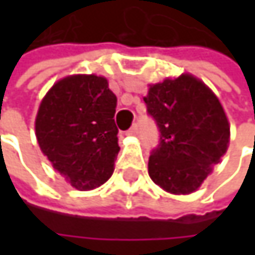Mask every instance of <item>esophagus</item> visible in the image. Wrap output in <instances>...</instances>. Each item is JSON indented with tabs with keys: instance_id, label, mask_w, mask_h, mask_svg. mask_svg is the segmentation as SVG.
Returning a JSON list of instances; mask_svg holds the SVG:
<instances>
[{
	"instance_id": "obj_1",
	"label": "esophagus",
	"mask_w": 255,
	"mask_h": 255,
	"mask_svg": "<svg viewBox=\"0 0 255 255\" xmlns=\"http://www.w3.org/2000/svg\"><path fill=\"white\" fill-rule=\"evenodd\" d=\"M127 134H129V135H135V134H138V127H137V124H134L132 127L129 128L127 131Z\"/></svg>"
}]
</instances>
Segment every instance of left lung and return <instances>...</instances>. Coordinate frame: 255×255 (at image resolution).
<instances>
[{
  "instance_id": "8db88e82",
  "label": "left lung",
  "mask_w": 255,
  "mask_h": 255,
  "mask_svg": "<svg viewBox=\"0 0 255 255\" xmlns=\"http://www.w3.org/2000/svg\"><path fill=\"white\" fill-rule=\"evenodd\" d=\"M143 100L159 131L149 176L170 193L195 192L229 144V123L219 99L199 79L181 75L152 85Z\"/></svg>"
}]
</instances>
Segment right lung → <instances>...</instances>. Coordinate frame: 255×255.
Returning a JSON list of instances; mask_svg holds the SVG:
<instances>
[{
	"label": "right lung",
	"mask_w": 255,
	"mask_h": 255,
	"mask_svg": "<svg viewBox=\"0 0 255 255\" xmlns=\"http://www.w3.org/2000/svg\"><path fill=\"white\" fill-rule=\"evenodd\" d=\"M117 96L108 81L74 75L56 82L41 102L35 131L42 153L79 190L103 184L118 156Z\"/></svg>",
	"instance_id": "1"
}]
</instances>
